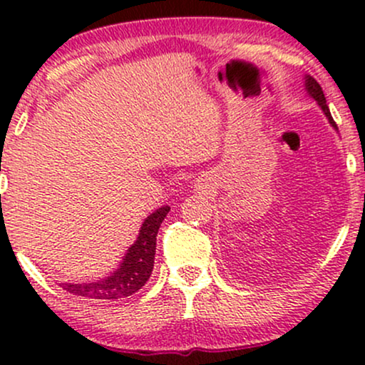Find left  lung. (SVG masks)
<instances>
[{
  "instance_id": "8db88e82",
  "label": "left lung",
  "mask_w": 365,
  "mask_h": 365,
  "mask_svg": "<svg viewBox=\"0 0 365 365\" xmlns=\"http://www.w3.org/2000/svg\"><path fill=\"white\" fill-rule=\"evenodd\" d=\"M305 91L309 92V96H311V98H314L317 101V104H319L321 106V110L324 111V115L328 116V120H329V123L333 125L334 128L338 130V127H336V123H334V120H333V116H331V113H329V108H328V104H326V98H324V92H322V87L319 86V83H317V81L314 77H305Z\"/></svg>"
}]
</instances>
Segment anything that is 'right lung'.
<instances>
[{
  "label": "right lung",
  "instance_id": "1",
  "mask_svg": "<svg viewBox=\"0 0 365 365\" xmlns=\"http://www.w3.org/2000/svg\"><path fill=\"white\" fill-rule=\"evenodd\" d=\"M168 212L170 207L163 206L145 217L139 237L111 276L92 283H61V287L77 297L98 300H116L139 292L153 273L158 230Z\"/></svg>",
  "mask_w": 365,
  "mask_h": 365
}]
</instances>
